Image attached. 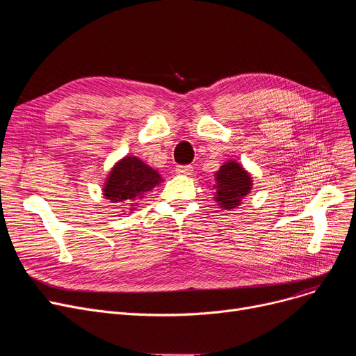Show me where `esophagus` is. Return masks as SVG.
Wrapping results in <instances>:
<instances>
[{
	"mask_svg": "<svg viewBox=\"0 0 356 356\" xmlns=\"http://www.w3.org/2000/svg\"><path fill=\"white\" fill-rule=\"evenodd\" d=\"M176 173L183 175V176H191L193 173V167L192 165H177Z\"/></svg>",
	"mask_w": 356,
	"mask_h": 356,
	"instance_id": "1",
	"label": "esophagus"
}]
</instances>
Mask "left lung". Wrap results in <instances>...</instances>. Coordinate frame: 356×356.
<instances>
[{
  "label": "left lung",
  "instance_id": "left-lung-1",
  "mask_svg": "<svg viewBox=\"0 0 356 356\" xmlns=\"http://www.w3.org/2000/svg\"><path fill=\"white\" fill-rule=\"evenodd\" d=\"M213 176V199L222 209L231 211L238 208L242 204V199L251 193L252 176L236 160L223 163Z\"/></svg>",
  "mask_w": 356,
  "mask_h": 356
}]
</instances>
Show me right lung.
<instances>
[{
  "label": "right lung",
  "instance_id": "add662e5",
  "mask_svg": "<svg viewBox=\"0 0 356 356\" xmlns=\"http://www.w3.org/2000/svg\"><path fill=\"white\" fill-rule=\"evenodd\" d=\"M161 181L163 177L153 167L136 156H125L112 165L105 179L102 195L118 207H129L124 209L131 213L136 211L138 200Z\"/></svg>",
  "mask_w": 356,
  "mask_h": 356
}]
</instances>
